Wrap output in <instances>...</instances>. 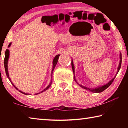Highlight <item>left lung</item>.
Wrapping results in <instances>:
<instances>
[{"label": "left lung", "instance_id": "left-lung-1", "mask_svg": "<svg viewBox=\"0 0 128 128\" xmlns=\"http://www.w3.org/2000/svg\"><path fill=\"white\" fill-rule=\"evenodd\" d=\"M122 59V57H121V53L120 52V62H119V65L118 66V71H117V73H116V74L115 76L114 77V78H113L111 80H110V81L108 82L107 84H105V85H102V86H98V87L96 88H88V87H86V86H83V85H81L78 83L77 80H76V77H75V69H74V64H73V60L72 59V62H71V63H72V68L73 69V74H74V81H76V82L78 85L80 87H81L82 88H85V90H87L88 91H89V92H96V93H99V92H103L104 90H105L106 88H108L109 86L111 85V84L112 83V82L114 81V78L116 77L117 74H118L119 70H120V69L121 68V60Z\"/></svg>", "mask_w": 128, "mask_h": 128}]
</instances>
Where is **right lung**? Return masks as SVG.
<instances>
[{
    "label": "right lung",
    "mask_w": 128,
    "mask_h": 128,
    "mask_svg": "<svg viewBox=\"0 0 128 128\" xmlns=\"http://www.w3.org/2000/svg\"><path fill=\"white\" fill-rule=\"evenodd\" d=\"M11 44H12V43L10 42V44H9V45H8V48H9V47L10 46V45H11ZM60 55H59V54H58V55H56V56H55V57H54V59H53V61H52V67L51 74V82H50V84H48V86H47V87L44 88V89H43L42 91H41V92H40L36 93V94H40V93H42V92H45V91L48 89V88L50 87V86L51 85V84H52V73H53V71H54V69H55V68L56 64H57V62H58V59H59V57ZM9 58H10V50H8V49H7V50H6V52H5V58H4V68H5L6 73V75H7V77H8V78L9 79V80H10V83H11L12 85L13 86H14L15 88H16V90H18L19 92H20L22 93V94H25V95H30V94H28V93H25V92H21V91L20 90H18V88H16V86H15V85H14V84L12 83L11 80H10V76H9V73H8V59H9Z\"/></svg>",
    "instance_id": "1"
}]
</instances>
